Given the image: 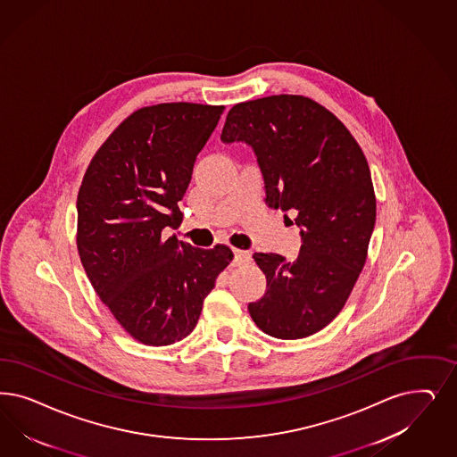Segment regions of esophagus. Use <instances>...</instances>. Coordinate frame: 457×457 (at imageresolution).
<instances>
[{
  "label": "esophagus",
  "instance_id": "34e87169",
  "mask_svg": "<svg viewBox=\"0 0 457 457\" xmlns=\"http://www.w3.org/2000/svg\"><path fill=\"white\" fill-rule=\"evenodd\" d=\"M249 261H251V253H249V252L234 249V265H236V267L245 264V262H249Z\"/></svg>",
  "mask_w": 457,
  "mask_h": 457
}]
</instances>
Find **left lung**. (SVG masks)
<instances>
[{"instance_id":"8db88e82","label":"left lung","mask_w":457,"mask_h":457,"mask_svg":"<svg viewBox=\"0 0 457 457\" xmlns=\"http://www.w3.org/2000/svg\"><path fill=\"white\" fill-rule=\"evenodd\" d=\"M223 143L251 145L265 183V204L301 228L295 261L255 252L265 295L249 304L269 337L299 339L321 331L343 310L367 262L377 219L369 162L346 126L304 96L236 104Z\"/></svg>"}]
</instances>
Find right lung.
Listing matches in <instances>:
<instances>
[{
    "label": "right lung",
    "instance_id": "add662e5",
    "mask_svg": "<svg viewBox=\"0 0 457 457\" xmlns=\"http://www.w3.org/2000/svg\"><path fill=\"white\" fill-rule=\"evenodd\" d=\"M223 105L164 103L134 111L90 160L77 196V251L88 280L134 339L187 338L204 299L232 262L227 245L196 249L166 237Z\"/></svg>",
    "mask_w": 457,
    "mask_h": 457
}]
</instances>
